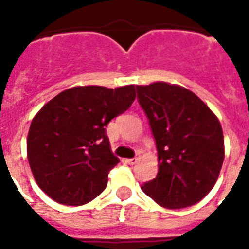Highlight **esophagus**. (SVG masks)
Returning a JSON list of instances; mask_svg holds the SVG:
<instances>
[{
	"mask_svg": "<svg viewBox=\"0 0 249 249\" xmlns=\"http://www.w3.org/2000/svg\"><path fill=\"white\" fill-rule=\"evenodd\" d=\"M137 161H138V159H137V158H132V159H126V163L130 164V165H133V164H136Z\"/></svg>",
	"mask_w": 249,
	"mask_h": 249,
	"instance_id": "34e87169",
	"label": "esophagus"
}]
</instances>
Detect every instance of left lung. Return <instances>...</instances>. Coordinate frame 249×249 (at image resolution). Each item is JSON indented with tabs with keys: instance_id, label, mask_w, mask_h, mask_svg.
I'll return each instance as SVG.
<instances>
[{
	"instance_id": "8db88e82",
	"label": "left lung",
	"mask_w": 249,
	"mask_h": 249,
	"mask_svg": "<svg viewBox=\"0 0 249 249\" xmlns=\"http://www.w3.org/2000/svg\"><path fill=\"white\" fill-rule=\"evenodd\" d=\"M158 148L159 172L141 189L168 209L191 207L213 189L225 159L224 133L191 90L158 81L137 85Z\"/></svg>"
}]
</instances>
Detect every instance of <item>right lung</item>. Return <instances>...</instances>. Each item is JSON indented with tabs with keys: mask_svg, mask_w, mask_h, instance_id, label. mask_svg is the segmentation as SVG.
Here are the masks:
<instances>
[{
	"mask_svg": "<svg viewBox=\"0 0 249 249\" xmlns=\"http://www.w3.org/2000/svg\"><path fill=\"white\" fill-rule=\"evenodd\" d=\"M136 86H73L35 115L27 156L36 183L64 205L89 203L106 189L120 160L111 151L106 126L132 106Z\"/></svg>",
	"mask_w": 249,
	"mask_h": 249,
	"instance_id": "add662e5",
	"label": "right lung"
}]
</instances>
